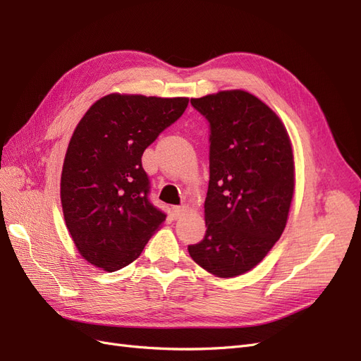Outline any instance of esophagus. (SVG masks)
<instances>
[{"mask_svg": "<svg viewBox=\"0 0 361 361\" xmlns=\"http://www.w3.org/2000/svg\"><path fill=\"white\" fill-rule=\"evenodd\" d=\"M187 211H188L187 206H173V207H171V212H173V216H174V218L182 216Z\"/></svg>", "mask_w": 361, "mask_h": 361, "instance_id": "esophagus-1", "label": "esophagus"}]
</instances>
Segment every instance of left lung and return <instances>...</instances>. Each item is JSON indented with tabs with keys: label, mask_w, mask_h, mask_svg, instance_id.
<instances>
[{
	"label": "left lung",
	"mask_w": 361,
	"mask_h": 361,
	"mask_svg": "<svg viewBox=\"0 0 361 361\" xmlns=\"http://www.w3.org/2000/svg\"><path fill=\"white\" fill-rule=\"evenodd\" d=\"M209 123L206 233L188 253L211 274L255 268L281 236L293 195L290 140L277 114L244 90L191 99Z\"/></svg>",
	"instance_id": "obj_1"
}]
</instances>
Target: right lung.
Instances as JSON below:
<instances>
[{
	"label": "right lung",
	"mask_w": 361,
	"mask_h": 361,
	"mask_svg": "<svg viewBox=\"0 0 361 361\" xmlns=\"http://www.w3.org/2000/svg\"><path fill=\"white\" fill-rule=\"evenodd\" d=\"M188 97L113 93L80 120L64 158L61 206L81 256L108 272L134 262L166 221L150 202L143 152L183 114Z\"/></svg>",
	"instance_id": "right-lung-1"
}]
</instances>
